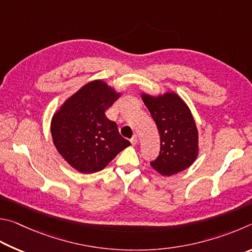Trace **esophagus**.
<instances>
[{
  "label": "esophagus",
  "mask_w": 252,
  "mask_h": 252,
  "mask_svg": "<svg viewBox=\"0 0 252 252\" xmlns=\"http://www.w3.org/2000/svg\"><path fill=\"white\" fill-rule=\"evenodd\" d=\"M130 143H131V145H134V146H135V145L138 143V138H137V136H133V137L130 138Z\"/></svg>",
  "instance_id": "esophagus-1"
}]
</instances>
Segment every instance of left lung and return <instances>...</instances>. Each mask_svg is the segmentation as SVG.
<instances>
[{"label": "left lung", "mask_w": 252, "mask_h": 252, "mask_svg": "<svg viewBox=\"0 0 252 252\" xmlns=\"http://www.w3.org/2000/svg\"><path fill=\"white\" fill-rule=\"evenodd\" d=\"M142 97L160 136V152L152 167L164 176L188 168L198 154V130L187 105L174 93Z\"/></svg>", "instance_id": "left-lung-1"}]
</instances>
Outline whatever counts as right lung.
Returning a JSON list of instances; mask_svg holds the SVG:
<instances>
[{
    "mask_svg": "<svg viewBox=\"0 0 252 252\" xmlns=\"http://www.w3.org/2000/svg\"><path fill=\"white\" fill-rule=\"evenodd\" d=\"M118 97L104 82H91L53 116L51 131L56 149L83 174L101 170L130 145L119 135L116 123L105 116Z\"/></svg>",
    "mask_w": 252,
    "mask_h": 252,
    "instance_id": "right-lung-1",
    "label": "right lung"
}]
</instances>
